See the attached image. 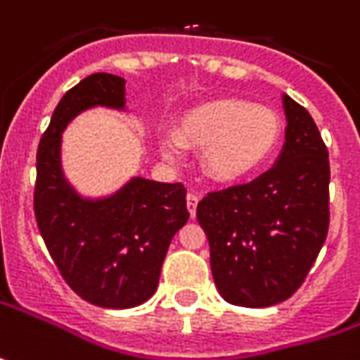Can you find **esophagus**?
I'll return each mask as SVG.
<instances>
[{
  "label": "esophagus",
  "mask_w": 360,
  "mask_h": 360,
  "mask_svg": "<svg viewBox=\"0 0 360 360\" xmlns=\"http://www.w3.org/2000/svg\"><path fill=\"white\" fill-rule=\"evenodd\" d=\"M197 203H199V195L197 193H189L187 195V209H189L191 217H195V213H197Z\"/></svg>",
  "instance_id": "34e87169"
}]
</instances>
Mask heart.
<instances>
[{
  "mask_svg": "<svg viewBox=\"0 0 360 360\" xmlns=\"http://www.w3.org/2000/svg\"><path fill=\"white\" fill-rule=\"evenodd\" d=\"M283 137L279 113L245 101L217 99L185 113L175 139L163 141L167 157L179 155L181 147L203 149L201 165L211 179L229 183L247 177L265 163Z\"/></svg>",
  "mask_w": 360,
  "mask_h": 360,
  "instance_id": "heart-1",
  "label": "heart"
}]
</instances>
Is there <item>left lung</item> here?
I'll return each instance as SVG.
<instances>
[{
  "instance_id": "1",
  "label": "left lung",
  "mask_w": 360,
  "mask_h": 360,
  "mask_svg": "<svg viewBox=\"0 0 360 360\" xmlns=\"http://www.w3.org/2000/svg\"><path fill=\"white\" fill-rule=\"evenodd\" d=\"M285 145L251 183L207 193L197 219L221 297L239 307L283 303L303 285L328 231V151L309 111L283 95Z\"/></svg>"
}]
</instances>
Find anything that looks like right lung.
Wrapping results in <instances>:
<instances>
[{"mask_svg":"<svg viewBox=\"0 0 360 360\" xmlns=\"http://www.w3.org/2000/svg\"><path fill=\"white\" fill-rule=\"evenodd\" d=\"M95 105L125 107V79L94 73L61 97L37 147L33 211L45 247L69 287L87 303L129 309L153 297L171 239L187 223L183 183L135 177L115 195L91 201L61 171V133Z\"/></svg>","mask_w":360,"mask_h":360,"instance_id":"1","label":"right lung"}]
</instances>
